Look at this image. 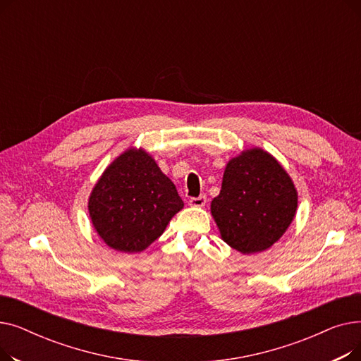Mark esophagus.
<instances>
[{
    "label": "esophagus",
    "instance_id": "34e87169",
    "mask_svg": "<svg viewBox=\"0 0 361 361\" xmlns=\"http://www.w3.org/2000/svg\"><path fill=\"white\" fill-rule=\"evenodd\" d=\"M204 203H206V197H204V196L192 197L190 200H188V204H190L192 207H203Z\"/></svg>",
    "mask_w": 361,
    "mask_h": 361
}]
</instances>
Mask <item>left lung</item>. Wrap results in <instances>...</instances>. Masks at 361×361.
<instances>
[{"mask_svg": "<svg viewBox=\"0 0 361 361\" xmlns=\"http://www.w3.org/2000/svg\"><path fill=\"white\" fill-rule=\"evenodd\" d=\"M297 188L282 165L260 147L228 161L211 214L221 238L243 255L272 247L293 222Z\"/></svg>", "mask_w": 361, "mask_h": 361, "instance_id": "left-lung-1", "label": "left lung"}]
</instances>
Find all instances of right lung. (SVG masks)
<instances>
[{"mask_svg": "<svg viewBox=\"0 0 361 361\" xmlns=\"http://www.w3.org/2000/svg\"><path fill=\"white\" fill-rule=\"evenodd\" d=\"M183 206L174 183L142 147H130L114 159L87 202L93 228L121 253L149 247Z\"/></svg>", "mask_w": 361, "mask_h": 361, "instance_id": "add662e5", "label": "right lung"}]
</instances>
